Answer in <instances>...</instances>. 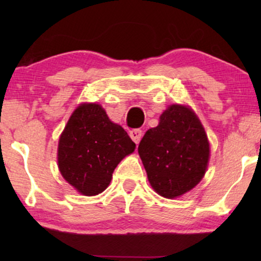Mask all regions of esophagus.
<instances>
[{
  "label": "esophagus",
  "instance_id": "34e87169",
  "mask_svg": "<svg viewBox=\"0 0 261 261\" xmlns=\"http://www.w3.org/2000/svg\"><path fill=\"white\" fill-rule=\"evenodd\" d=\"M129 137L132 138V140H133L135 144H139L142 138V130L140 129H133L129 132Z\"/></svg>",
  "mask_w": 261,
  "mask_h": 261
}]
</instances>
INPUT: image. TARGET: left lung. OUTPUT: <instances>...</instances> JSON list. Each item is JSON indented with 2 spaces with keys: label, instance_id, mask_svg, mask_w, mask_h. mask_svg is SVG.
Returning a JSON list of instances; mask_svg holds the SVG:
<instances>
[{
  "label": "left lung",
  "instance_id": "left-lung-1",
  "mask_svg": "<svg viewBox=\"0 0 261 261\" xmlns=\"http://www.w3.org/2000/svg\"><path fill=\"white\" fill-rule=\"evenodd\" d=\"M151 187L165 198L194 189L208 167L210 148L204 128L194 110L172 105L159 124L146 132L138 147Z\"/></svg>",
  "mask_w": 261,
  "mask_h": 261
}]
</instances>
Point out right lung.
<instances>
[{
  "label": "right lung",
  "instance_id": "right-lung-1",
  "mask_svg": "<svg viewBox=\"0 0 261 261\" xmlns=\"http://www.w3.org/2000/svg\"><path fill=\"white\" fill-rule=\"evenodd\" d=\"M134 149L127 132L101 106L82 103L59 138L58 167L80 194L95 196L108 188L117 164Z\"/></svg>",
  "mask_w": 261,
  "mask_h": 261
}]
</instances>
